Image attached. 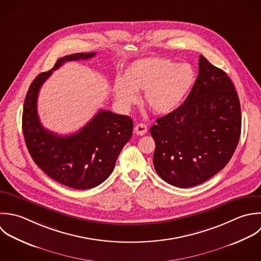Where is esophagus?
<instances>
[{"label": "esophagus", "instance_id": "obj_1", "mask_svg": "<svg viewBox=\"0 0 261 261\" xmlns=\"http://www.w3.org/2000/svg\"><path fill=\"white\" fill-rule=\"evenodd\" d=\"M134 130H135V133L137 135H144L147 132V126L143 123H139L135 126Z\"/></svg>", "mask_w": 261, "mask_h": 261}]
</instances>
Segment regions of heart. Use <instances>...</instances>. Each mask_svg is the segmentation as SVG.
Instances as JSON below:
<instances>
[{
  "mask_svg": "<svg viewBox=\"0 0 261 261\" xmlns=\"http://www.w3.org/2000/svg\"><path fill=\"white\" fill-rule=\"evenodd\" d=\"M195 81L191 65L177 64L166 58H145L133 62L123 79L114 83L116 98L126 105L137 100L136 92L144 91V103L155 114L167 115L184 101Z\"/></svg>",
  "mask_w": 261,
  "mask_h": 261,
  "instance_id": "1",
  "label": "heart"
}]
</instances>
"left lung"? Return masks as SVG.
Listing matches in <instances>:
<instances>
[{
    "mask_svg": "<svg viewBox=\"0 0 261 261\" xmlns=\"http://www.w3.org/2000/svg\"><path fill=\"white\" fill-rule=\"evenodd\" d=\"M198 67L184 103L150 128L155 172L179 188L199 185L224 169L241 134V108L233 82L202 55Z\"/></svg>",
    "mask_w": 261,
    "mask_h": 261,
    "instance_id": "1",
    "label": "left lung"
}]
</instances>
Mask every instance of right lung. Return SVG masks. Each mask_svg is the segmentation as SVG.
I'll use <instances>...</instances> for the list:
<instances>
[{
	"label": "right lung",
	"instance_id": "obj_1",
	"mask_svg": "<svg viewBox=\"0 0 261 261\" xmlns=\"http://www.w3.org/2000/svg\"><path fill=\"white\" fill-rule=\"evenodd\" d=\"M94 55L65 56L51 70L38 74L29 86L22 114L23 136L34 163L55 181L78 190L96 187L112 174L122 148L132 136L133 121L101 110L78 132L61 136L40 124L37 96L54 70L66 62L87 60Z\"/></svg>",
	"mask_w": 261,
	"mask_h": 261
}]
</instances>
